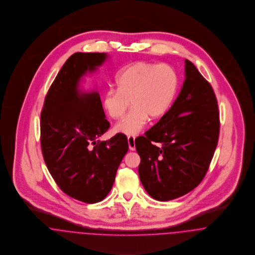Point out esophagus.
I'll list each match as a JSON object with an SVG mask.
<instances>
[{
  "mask_svg": "<svg viewBox=\"0 0 255 255\" xmlns=\"http://www.w3.org/2000/svg\"><path fill=\"white\" fill-rule=\"evenodd\" d=\"M128 147L130 150H135V137L134 136H128Z\"/></svg>",
  "mask_w": 255,
  "mask_h": 255,
  "instance_id": "1",
  "label": "esophagus"
}]
</instances>
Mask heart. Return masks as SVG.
I'll return each mask as SVG.
<instances>
[{
  "instance_id": "obj_1",
  "label": "heart",
  "mask_w": 255,
  "mask_h": 255,
  "mask_svg": "<svg viewBox=\"0 0 255 255\" xmlns=\"http://www.w3.org/2000/svg\"><path fill=\"white\" fill-rule=\"evenodd\" d=\"M116 89L104 95L105 109L112 119L128 114L115 127L117 132L135 135L147 125L148 118L156 120L171 107L177 91L178 78L167 64L135 62L123 68L115 78Z\"/></svg>"
}]
</instances>
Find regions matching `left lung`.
<instances>
[{
  "label": "left lung",
  "instance_id": "obj_1",
  "mask_svg": "<svg viewBox=\"0 0 255 255\" xmlns=\"http://www.w3.org/2000/svg\"><path fill=\"white\" fill-rule=\"evenodd\" d=\"M219 132L213 88L186 59L185 81L173 106L135 139L139 177L147 194L156 201H172L197 187L213 158Z\"/></svg>",
  "mask_w": 255,
  "mask_h": 255
}]
</instances>
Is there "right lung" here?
<instances>
[{
	"label": "right lung",
	"instance_id": "add662e5",
	"mask_svg": "<svg viewBox=\"0 0 255 255\" xmlns=\"http://www.w3.org/2000/svg\"><path fill=\"white\" fill-rule=\"evenodd\" d=\"M107 58L106 53L72 54L52 83L41 112V148L47 168L66 195L85 203L108 196L128 149L125 134L98 140L110 127L100 95L79 88L81 78Z\"/></svg>",
	"mask_w": 255,
	"mask_h": 255
}]
</instances>
